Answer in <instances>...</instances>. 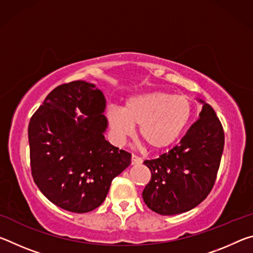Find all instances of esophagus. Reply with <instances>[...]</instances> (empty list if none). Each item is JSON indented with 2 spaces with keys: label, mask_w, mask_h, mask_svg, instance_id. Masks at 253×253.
Returning <instances> with one entry per match:
<instances>
[{
  "label": "esophagus",
  "mask_w": 253,
  "mask_h": 253,
  "mask_svg": "<svg viewBox=\"0 0 253 253\" xmlns=\"http://www.w3.org/2000/svg\"><path fill=\"white\" fill-rule=\"evenodd\" d=\"M140 163H143V158L135 155V154H131V164L135 165V164H140Z\"/></svg>",
  "instance_id": "1"
}]
</instances>
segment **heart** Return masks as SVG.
<instances>
[{"label": "heart", "instance_id": "obj_1", "mask_svg": "<svg viewBox=\"0 0 253 253\" xmlns=\"http://www.w3.org/2000/svg\"><path fill=\"white\" fill-rule=\"evenodd\" d=\"M192 102L185 96L151 91L128 98L124 108L110 106L107 118L115 137L124 140L139 125V135L156 149L169 146L181 135L192 115Z\"/></svg>", "mask_w": 253, "mask_h": 253}]
</instances>
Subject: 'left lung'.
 I'll return each mask as SVG.
<instances>
[{
    "label": "left lung",
    "mask_w": 253,
    "mask_h": 253,
    "mask_svg": "<svg viewBox=\"0 0 253 253\" xmlns=\"http://www.w3.org/2000/svg\"><path fill=\"white\" fill-rule=\"evenodd\" d=\"M223 147L222 124L212 107L204 104L200 118L176 146L144 162L152 174L143 191L144 202L162 215L195 208L214 186Z\"/></svg>",
    "instance_id": "left-lung-1"
}]
</instances>
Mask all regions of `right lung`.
<instances>
[{
	"instance_id": "right-lung-1",
	"label": "right lung",
	"mask_w": 253,
	"mask_h": 253,
	"mask_svg": "<svg viewBox=\"0 0 253 253\" xmlns=\"http://www.w3.org/2000/svg\"><path fill=\"white\" fill-rule=\"evenodd\" d=\"M106 100L95 84L77 80L51 91L29 123L34 183L50 202L75 213L104 202L111 181L130 164V153L107 142ZM86 118L74 121L75 109Z\"/></svg>"
}]
</instances>
